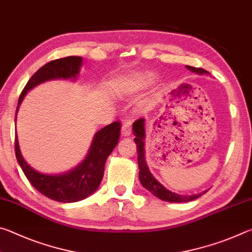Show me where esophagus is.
<instances>
[{
	"instance_id": "esophagus-1",
	"label": "esophagus",
	"mask_w": 252,
	"mask_h": 252,
	"mask_svg": "<svg viewBox=\"0 0 252 252\" xmlns=\"http://www.w3.org/2000/svg\"><path fill=\"white\" fill-rule=\"evenodd\" d=\"M131 125H132V122L130 120H127L123 123L122 127H121V134L123 136H127L131 134Z\"/></svg>"
}]
</instances>
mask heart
<instances>
[{"label":"heart","mask_w":252,"mask_h":252,"mask_svg":"<svg viewBox=\"0 0 252 252\" xmlns=\"http://www.w3.org/2000/svg\"><path fill=\"white\" fill-rule=\"evenodd\" d=\"M157 80V73L152 71L142 72V73L134 74L132 76V79L129 81L130 85L133 89H139L147 87V85L152 84Z\"/></svg>","instance_id":"obj_1"}]
</instances>
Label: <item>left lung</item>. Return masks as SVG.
<instances>
[{"instance_id":"obj_1","label":"left lung","mask_w":252,"mask_h":252,"mask_svg":"<svg viewBox=\"0 0 252 252\" xmlns=\"http://www.w3.org/2000/svg\"><path fill=\"white\" fill-rule=\"evenodd\" d=\"M186 67L189 71L199 75H210L208 71L199 69V67H193L190 65H186ZM132 132H133L135 136L134 142L136 144V152H138L139 180L141 182L143 188H146L149 192L152 193L155 197L168 202L192 201V200L201 197L203 193H206V191H203L201 193L191 195L179 194L177 192H172V191L167 189L163 185H161L150 172L146 161V149H144V144H146V119H139L138 121H135L133 123V126H132Z\"/></svg>"}]
</instances>
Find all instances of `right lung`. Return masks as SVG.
I'll list each match as a JSON object with an SVG mask.
<instances>
[{"mask_svg":"<svg viewBox=\"0 0 252 252\" xmlns=\"http://www.w3.org/2000/svg\"><path fill=\"white\" fill-rule=\"evenodd\" d=\"M82 57H66L53 60L40 67L21 93L16 114L27 93L48 81L70 80L75 82L82 66ZM120 123L113 122L102 127L93 136L90 149L84 159L71 170L63 173H43L31 167L20 150L18 134H15V156L18 163L30 183L45 197L59 202H76L94 193L103 179L108 157L116 148L120 135Z\"/></svg>","mask_w":252,"mask_h":252,"instance_id":"add662e5","label":"right lung"}]
</instances>
